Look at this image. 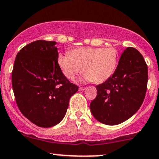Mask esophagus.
Returning a JSON list of instances; mask_svg holds the SVG:
<instances>
[{
	"instance_id": "esophagus-1",
	"label": "esophagus",
	"mask_w": 159,
	"mask_h": 159,
	"mask_svg": "<svg viewBox=\"0 0 159 159\" xmlns=\"http://www.w3.org/2000/svg\"><path fill=\"white\" fill-rule=\"evenodd\" d=\"M85 90V88H83V87H81V88H79V90L80 91H83V90Z\"/></svg>"
}]
</instances>
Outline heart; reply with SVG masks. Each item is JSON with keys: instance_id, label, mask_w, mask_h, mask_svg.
Here are the masks:
<instances>
[{"instance_id": "1", "label": "heart", "mask_w": 159, "mask_h": 159, "mask_svg": "<svg viewBox=\"0 0 159 159\" xmlns=\"http://www.w3.org/2000/svg\"><path fill=\"white\" fill-rule=\"evenodd\" d=\"M57 62L68 79H74L83 67V81L100 84L107 81L116 71L118 53L115 48H76L69 53L59 54Z\"/></svg>"}]
</instances>
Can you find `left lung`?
Returning a JSON list of instances; mask_svg holds the SVG:
<instances>
[{
    "instance_id": "8db88e82",
    "label": "left lung",
    "mask_w": 159,
    "mask_h": 159,
    "mask_svg": "<svg viewBox=\"0 0 159 159\" xmlns=\"http://www.w3.org/2000/svg\"><path fill=\"white\" fill-rule=\"evenodd\" d=\"M148 68L137 49L128 48L116 71L107 81L96 86L97 97L90 102L94 118L102 124L116 125L139 109L147 89Z\"/></svg>"
}]
</instances>
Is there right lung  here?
Segmentation results:
<instances>
[{
  "label": "right lung",
  "mask_w": 159,
  "mask_h": 159,
  "mask_svg": "<svg viewBox=\"0 0 159 159\" xmlns=\"http://www.w3.org/2000/svg\"><path fill=\"white\" fill-rule=\"evenodd\" d=\"M56 41L38 40L20 50L12 71V86L21 112L38 127L62 121L78 87L64 75L57 62Z\"/></svg>",
  "instance_id": "1"
}]
</instances>
